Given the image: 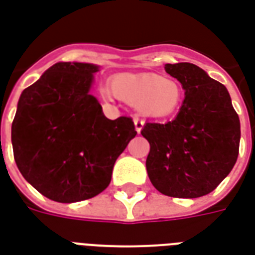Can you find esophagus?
<instances>
[{"mask_svg": "<svg viewBox=\"0 0 255 255\" xmlns=\"http://www.w3.org/2000/svg\"><path fill=\"white\" fill-rule=\"evenodd\" d=\"M133 124H135V129H136V132L140 133L143 126H144V122H143L142 119L135 118V119H133Z\"/></svg>", "mask_w": 255, "mask_h": 255, "instance_id": "1", "label": "esophagus"}]
</instances>
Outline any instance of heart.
Segmentation results:
<instances>
[{
	"instance_id": "obj_1",
	"label": "heart",
	"mask_w": 255,
	"mask_h": 255,
	"mask_svg": "<svg viewBox=\"0 0 255 255\" xmlns=\"http://www.w3.org/2000/svg\"><path fill=\"white\" fill-rule=\"evenodd\" d=\"M104 99L111 93L124 103L135 105L143 116L169 118L184 101V88L180 81L154 73H122L113 77L109 90H101Z\"/></svg>"
}]
</instances>
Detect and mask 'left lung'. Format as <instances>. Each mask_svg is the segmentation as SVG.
I'll use <instances>...</instances> for the list:
<instances>
[{
    "label": "left lung",
    "mask_w": 255,
    "mask_h": 255,
    "mask_svg": "<svg viewBox=\"0 0 255 255\" xmlns=\"http://www.w3.org/2000/svg\"><path fill=\"white\" fill-rule=\"evenodd\" d=\"M165 70L180 81L185 99L174 120L143 127L150 143L147 174L163 195L196 199L211 193L233 170L241 123L226 86L199 66L167 63Z\"/></svg>",
    "instance_id": "8db88e82"
}]
</instances>
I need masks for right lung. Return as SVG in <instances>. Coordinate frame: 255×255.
I'll return each instance as SVG.
<instances>
[{"label": "right lung", "mask_w": 255, "mask_h": 255, "mask_svg": "<svg viewBox=\"0 0 255 255\" xmlns=\"http://www.w3.org/2000/svg\"><path fill=\"white\" fill-rule=\"evenodd\" d=\"M100 66L59 62L22 90L12 123L14 161L37 192L58 203L92 199L111 182L115 162L136 131L109 120L90 94Z\"/></svg>", "instance_id": "add662e5"}]
</instances>
